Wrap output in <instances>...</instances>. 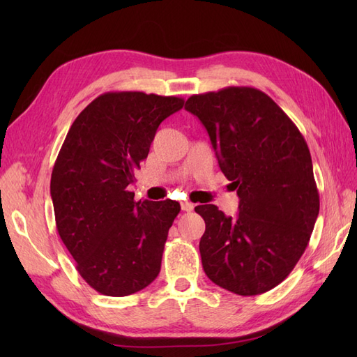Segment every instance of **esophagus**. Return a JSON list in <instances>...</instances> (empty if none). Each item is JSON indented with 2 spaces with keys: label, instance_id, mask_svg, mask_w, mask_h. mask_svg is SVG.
<instances>
[{
  "label": "esophagus",
  "instance_id": "34e87169",
  "mask_svg": "<svg viewBox=\"0 0 357 357\" xmlns=\"http://www.w3.org/2000/svg\"><path fill=\"white\" fill-rule=\"evenodd\" d=\"M193 207H195V205H193V204L189 202V201H183V202H181V210H183V211H192Z\"/></svg>",
  "mask_w": 357,
  "mask_h": 357
}]
</instances>
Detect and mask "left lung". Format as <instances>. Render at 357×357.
Listing matches in <instances>:
<instances>
[{
    "instance_id": "1",
    "label": "left lung",
    "mask_w": 357,
    "mask_h": 357,
    "mask_svg": "<svg viewBox=\"0 0 357 357\" xmlns=\"http://www.w3.org/2000/svg\"><path fill=\"white\" fill-rule=\"evenodd\" d=\"M185 109L205 126L225 177L240 198L238 214L198 205L205 222L202 268L214 284L253 296L291 273L319 215L308 146L296 125L255 88L192 95Z\"/></svg>"
}]
</instances>
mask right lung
<instances>
[{
	"label": "right lung",
	"instance_id": "1",
	"mask_svg": "<svg viewBox=\"0 0 357 357\" xmlns=\"http://www.w3.org/2000/svg\"><path fill=\"white\" fill-rule=\"evenodd\" d=\"M183 104L177 96L102 93L73 122L59 150L50 180L56 229L79 274L102 295H132L160 271L180 204L135 202L128 186L159 125Z\"/></svg>",
	"mask_w": 357,
	"mask_h": 357
}]
</instances>
